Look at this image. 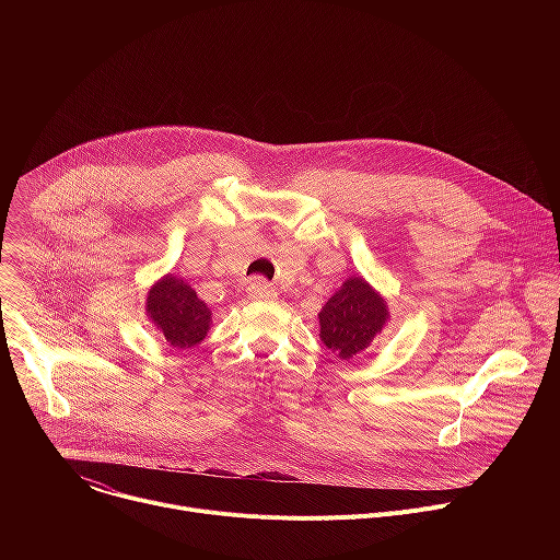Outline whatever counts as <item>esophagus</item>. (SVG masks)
<instances>
[{
    "mask_svg": "<svg viewBox=\"0 0 560 560\" xmlns=\"http://www.w3.org/2000/svg\"><path fill=\"white\" fill-rule=\"evenodd\" d=\"M248 296L253 301H275L277 299V290L272 285H268L266 281H261V279H253L248 283Z\"/></svg>",
    "mask_w": 560,
    "mask_h": 560,
    "instance_id": "34e87169",
    "label": "esophagus"
}]
</instances>
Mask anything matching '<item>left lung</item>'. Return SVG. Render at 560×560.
<instances>
[{
  "instance_id": "1",
  "label": "left lung",
  "mask_w": 560,
  "mask_h": 560,
  "mask_svg": "<svg viewBox=\"0 0 560 560\" xmlns=\"http://www.w3.org/2000/svg\"><path fill=\"white\" fill-rule=\"evenodd\" d=\"M389 322L385 296L352 275L318 312V337L335 357L350 361L370 348Z\"/></svg>"
}]
</instances>
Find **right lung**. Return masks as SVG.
Wrapping results in <instances>:
<instances>
[{
  "label": "right lung",
  "mask_w": 560,
  "mask_h": 560,
  "mask_svg": "<svg viewBox=\"0 0 560 560\" xmlns=\"http://www.w3.org/2000/svg\"><path fill=\"white\" fill-rule=\"evenodd\" d=\"M145 316L152 328L173 348L199 346L212 326V310L197 296V290L182 277L164 275L145 296Z\"/></svg>",
  "instance_id": "right-lung-1"
}]
</instances>
